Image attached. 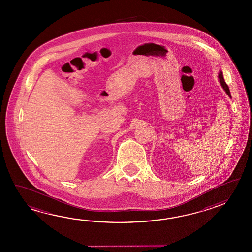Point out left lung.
<instances>
[{
    "label": "left lung",
    "instance_id": "left-lung-1",
    "mask_svg": "<svg viewBox=\"0 0 252 252\" xmlns=\"http://www.w3.org/2000/svg\"><path fill=\"white\" fill-rule=\"evenodd\" d=\"M218 78L219 81H220V85L223 88V90L226 91V93H227V95L229 96V97H231V94H230V91H229V88L227 85V83H225V81H224V78H223V74L221 71H220L218 74Z\"/></svg>",
    "mask_w": 252,
    "mask_h": 252
}]
</instances>
